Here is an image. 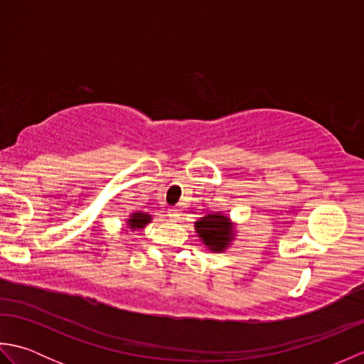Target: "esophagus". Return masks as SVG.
<instances>
[{
    "instance_id": "34e87169",
    "label": "esophagus",
    "mask_w": 364,
    "mask_h": 364,
    "mask_svg": "<svg viewBox=\"0 0 364 364\" xmlns=\"http://www.w3.org/2000/svg\"><path fill=\"white\" fill-rule=\"evenodd\" d=\"M168 219H170V220H173V222L180 220V219H181L180 210H176V208H170V210H168Z\"/></svg>"
}]
</instances>
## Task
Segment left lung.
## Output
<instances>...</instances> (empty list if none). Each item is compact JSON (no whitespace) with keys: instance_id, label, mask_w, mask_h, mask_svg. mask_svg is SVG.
I'll list each match as a JSON object with an SVG mask.
<instances>
[{"instance_id":"1","label":"left lung","mask_w":364,"mask_h":364,"mask_svg":"<svg viewBox=\"0 0 364 364\" xmlns=\"http://www.w3.org/2000/svg\"><path fill=\"white\" fill-rule=\"evenodd\" d=\"M196 233L208 250L220 253L227 250L235 239V223L222 213L206 214L196 222Z\"/></svg>"}]
</instances>
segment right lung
Listing matches in <instances>:
<instances>
[{
  "instance_id": "add662e5",
  "label": "right lung",
  "mask_w": 364,
  "mask_h": 364,
  "mask_svg": "<svg viewBox=\"0 0 364 364\" xmlns=\"http://www.w3.org/2000/svg\"><path fill=\"white\" fill-rule=\"evenodd\" d=\"M151 222V215L142 213V211H137V213H131L129 214V219H127V225L136 231V230H142L145 228L146 223Z\"/></svg>"
}]
</instances>
